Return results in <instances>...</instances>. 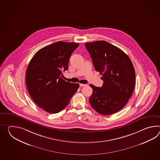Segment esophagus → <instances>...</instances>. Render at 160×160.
I'll return each instance as SVG.
<instances>
[{"mask_svg":"<svg viewBox=\"0 0 160 160\" xmlns=\"http://www.w3.org/2000/svg\"><path fill=\"white\" fill-rule=\"evenodd\" d=\"M85 86H87L86 84H80V87H85Z\"/></svg>","mask_w":160,"mask_h":160,"instance_id":"esophagus-1","label":"esophagus"}]
</instances>
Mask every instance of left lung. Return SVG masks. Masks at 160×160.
I'll use <instances>...</instances> for the list:
<instances>
[{
	"label": "left lung",
	"mask_w": 160,
	"mask_h": 160,
	"mask_svg": "<svg viewBox=\"0 0 160 160\" xmlns=\"http://www.w3.org/2000/svg\"><path fill=\"white\" fill-rule=\"evenodd\" d=\"M96 71L103 76V85L90 87L89 102L99 114H114L128 103L135 86V70L132 61L122 50L105 41L85 43Z\"/></svg>",
	"instance_id": "8db88e82"
}]
</instances>
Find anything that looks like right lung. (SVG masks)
I'll return each instance as SVG.
<instances>
[{
  "mask_svg": "<svg viewBox=\"0 0 160 160\" xmlns=\"http://www.w3.org/2000/svg\"><path fill=\"white\" fill-rule=\"evenodd\" d=\"M79 44L58 41L39 50L26 72L28 93L36 104L56 114L64 109L76 92L79 84L65 82L62 71L68 69L72 53Z\"/></svg>",
  "mask_w": 160,
  "mask_h": 160,
  "instance_id": "1",
  "label": "right lung"
}]
</instances>
